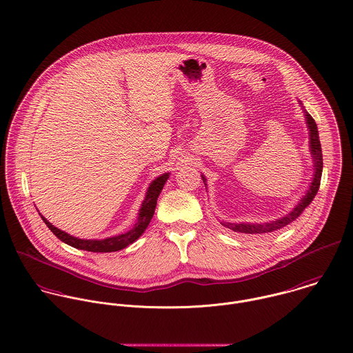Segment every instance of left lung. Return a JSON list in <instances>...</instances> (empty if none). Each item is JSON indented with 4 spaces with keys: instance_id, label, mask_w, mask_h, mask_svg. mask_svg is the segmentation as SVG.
Here are the masks:
<instances>
[{
    "instance_id": "1",
    "label": "left lung",
    "mask_w": 353,
    "mask_h": 353,
    "mask_svg": "<svg viewBox=\"0 0 353 353\" xmlns=\"http://www.w3.org/2000/svg\"><path fill=\"white\" fill-rule=\"evenodd\" d=\"M299 104L301 105V110L304 112L305 121H307V127H308V134H310V150L312 154V161H314V178L312 182L307 190V193L301 197V200L299 201V204L285 216L275 219V221H270V222H263V223H250V222H239V223H233V222H221L222 226L236 232V233H243V234H265V233H272L276 232L282 228H285L286 225L292 223L293 221H296L303 211L311 204V201L315 199L318 190H319V185H321V178H322V170H323V157H322V148H321V141H319V134H318V127L315 120L312 117L305 111V108L303 107L301 101H299ZM203 182L207 188V179L204 175H201Z\"/></svg>"
}]
</instances>
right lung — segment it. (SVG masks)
Segmentation results:
<instances>
[{"label":"right lung","mask_w":353,"mask_h":353,"mask_svg":"<svg viewBox=\"0 0 353 353\" xmlns=\"http://www.w3.org/2000/svg\"><path fill=\"white\" fill-rule=\"evenodd\" d=\"M168 178H170V172H165V174H161L160 176H157L154 181H152V183L149 185V188L146 190L145 199L141 204L135 225L132 226L131 230H128L123 234L108 236L104 239H82V238L74 236V235L68 234V233L54 228L48 219H45L41 214L39 215H41L42 221L45 222V225L50 229V232L70 246H74V248L82 249V250H89V252H103V253L104 252H117V250L128 246L130 243H132L134 241H137L141 235L143 234L149 222L153 218L159 194L161 193Z\"/></svg>","instance_id":"1"}]
</instances>
